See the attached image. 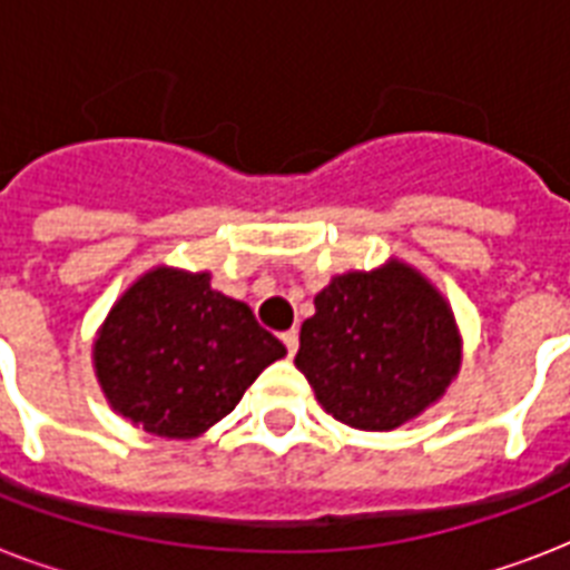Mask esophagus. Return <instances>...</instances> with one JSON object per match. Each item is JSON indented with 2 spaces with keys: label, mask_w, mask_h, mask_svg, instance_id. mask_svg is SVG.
I'll list each match as a JSON object with an SVG mask.
<instances>
[{
  "label": "esophagus",
  "mask_w": 570,
  "mask_h": 570,
  "mask_svg": "<svg viewBox=\"0 0 570 570\" xmlns=\"http://www.w3.org/2000/svg\"><path fill=\"white\" fill-rule=\"evenodd\" d=\"M281 340H284V346H286V352H289V355H295V352H298V331H286V334H281Z\"/></svg>",
  "instance_id": "1"
}]
</instances>
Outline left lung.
<instances>
[{
	"instance_id": "1",
	"label": "left lung",
	"mask_w": 570,
	"mask_h": 570,
	"mask_svg": "<svg viewBox=\"0 0 570 570\" xmlns=\"http://www.w3.org/2000/svg\"><path fill=\"white\" fill-rule=\"evenodd\" d=\"M295 366L334 420L387 432L443 396L459 373L450 307L414 268L348 272L316 295Z\"/></svg>"
}]
</instances>
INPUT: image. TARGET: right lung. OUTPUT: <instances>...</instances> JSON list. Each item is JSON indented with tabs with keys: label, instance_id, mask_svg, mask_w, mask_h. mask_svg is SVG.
I'll list each match as a JSON object with an SVG mask.
<instances>
[{
	"label": "right lung",
	"instance_id": "add662e5",
	"mask_svg": "<svg viewBox=\"0 0 570 570\" xmlns=\"http://www.w3.org/2000/svg\"><path fill=\"white\" fill-rule=\"evenodd\" d=\"M284 355L248 304L215 293L206 272L177 268H154L129 286L94 343L111 407L159 438L206 432Z\"/></svg>",
	"mask_w": 570,
	"mask_h": 570
}]
</instances>
